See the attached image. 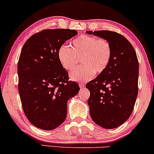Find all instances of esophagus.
<instances>
[{
  "label": "esophagus",
  "mask_w": 154,
  "mask_h": 154,
  "mask_svg": "<svg viewBox=\"0 0 154 154\" xmlns=\"http://www.w3.org/2000/svg\"><path fill=\"white\" fill-rule=\"evenodd\" d=\"M79 88H84L85 87V84H79Z\"/></svg>",
  "instance_id": "34e87169"
}]
</instances>
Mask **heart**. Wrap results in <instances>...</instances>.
<instances>
[{"instance_id":"heart-1","label":"heart","mask_w":154,"mask_h":154,"mask_svg":"<svg viewBox=\"0 0 154 154\" xmlns=\"http://www.w3.org/2000/svg\"><path fill=\"white\" fill-rule=\"evenodd\" d=\"M58 56L61 66L69 72L77 66L80 58L82 65L72 72L70 77L75 81H87L94 73L105 71L110 62L111 48L104 39L83 35L74 39L70 47L60 48Z\"/></svg>"}]
</instances>
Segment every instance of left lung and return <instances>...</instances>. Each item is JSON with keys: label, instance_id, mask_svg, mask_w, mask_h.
<instances>
[{"label": "left lung", "instance_id": "left-lung-1", "mask_svg": "<svg viewBox=\"0 0 154 154\" xmlns=\"http://www.w3.org/2000/svg\"><path fill=\"white\" fill-rule=\"evenodd\" d=\"M110 44L109 66L96 78L86 84L91 93L88 104L95 123L114 129L131 115L138 93L139 63L135 51L123 35L109 30L87 31Z\"/></svg>", "mask_w": 154, "mask_h": 154}]
</instances>
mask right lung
Returning <instances> with one entry per match:
<instances>
[{"instance_id": "add662e5", "label": "right lung", "mask_w": 154, "mask_h": 154, "mask_svg": "<svg viewBox=\"0 0 154 154\" xmlns=\"http://www.w3.org/2000/svg\"><path fill=\"white\" fill-rule=\"evenodd\" d=\"M77 35L74 29H44L24 43L18 62V89L24 114L36 128L52 130L66 119L67 101L79 91L69 81L68 72L58 53L66 40Z\"/></svg>"}]
</instances>
